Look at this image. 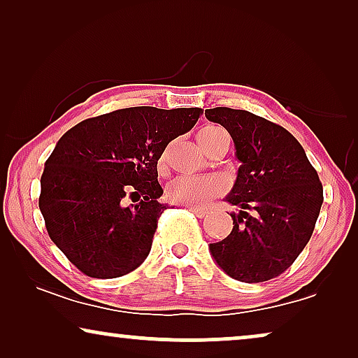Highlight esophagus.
Here are the masks:
<instances>
[{"instance_id": "esophagus-1", "label": "esophagus", "mask_w": 358, "mask_h": 358, "mask_svg": "<svg viewBox=\"0 0 358 358\" xmlns=\"http://www.w3.org/2000/svg\"><path fill=\"white\" fill-rule=\"evenodd\" d=\"M187 208L190 210V212H194L195 215H197L199 218H203V217H207V215H208V210H207V208H202V207H189V205H187Z\"/></svg>"}]
</instances>
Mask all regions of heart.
Listing matches in <instances>:
<instances>
[{"instance_id":"b5f03b06","label":"heart","mask_w":358,"mask_h":358,"mask_svg":"<svg viewBox=\"0 0 358 358\" xmlns=\"http://www.w3.org/2000/svg\"><path fill=\"white\" fill-rule=\"evenodd\" d=\"M223 138H228V134L218 125H207L197 131V141L205 153ZM159 168H164V158H161ZM224 192L227 182L217 176H178L166 187V195L171 202L189 207H202Z\"/></svg>"}]
</instances>
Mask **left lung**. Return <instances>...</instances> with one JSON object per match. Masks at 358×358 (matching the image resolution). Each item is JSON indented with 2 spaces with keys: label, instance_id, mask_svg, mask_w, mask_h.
<instances>
[{
  "label": "left lung",
  "instance_id": "left-lung-1",
  "mask_svg": "<svg viewBox=\"0 0 358 358\" xmlns=\"http://www.w3.org/2000/svg\"><path fill=\"white\" fill-rule=\"evenodd\" d=\"M210 122L231 135L241 161L227 202L233 229L210 244L218 267L234 280L259 283L285 272L310 241L322 205V184L298 140L248 110L215 107Z\"/></svg>",
  "mask_w": 358,
  "mask_h": 358
}]
</instances>
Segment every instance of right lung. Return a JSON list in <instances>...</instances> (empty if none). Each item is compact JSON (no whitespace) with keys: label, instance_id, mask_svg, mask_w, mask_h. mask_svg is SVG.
<instances>
[{"label":"right lung","instance_id":"add662e5","mask_svg":"<svg viewBox=\"0 0 358 358\" xmlns=\"http://www.w3.org/2000/svg\"><path fill=\"white\" fill-rule=\"evenodd\" d=\"M202 112L129 107L83 120L58 140L38 208L48 236L85 275L122 277L145 261L166 210L158 159ZM125 194L134 202L129 208Z\"/></svg>","mask_w":358,"mask_h":358}]
</instances>
